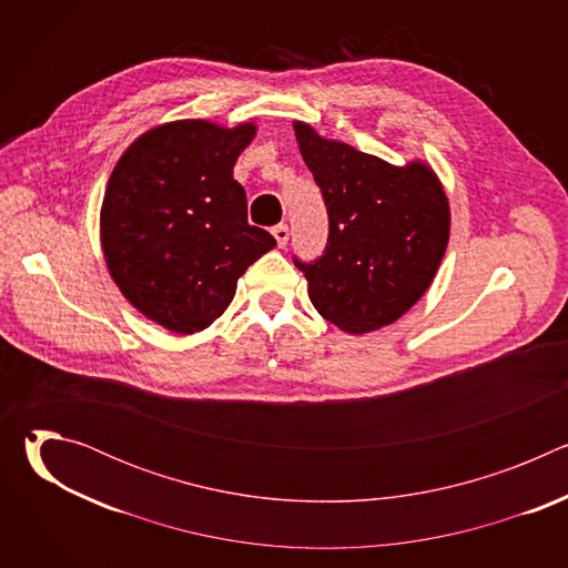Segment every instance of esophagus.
Wrapping results in <instances>:
<instances>
[{
  "instance_id": "1",
  "label": "esophagus",
  "mask_w": 568,
  "mask_h": 568,
  "mask_svg": "<svg viewBox=\"0 0 568 568\" xmlns=\"http://www.w3.org/2000/svg\"><path fill=\"white\" fill-rule=\"evenodd\" d=\"M272 233H274V237H276V242H278V247H285V245H287V240H290V226H287V224L274 226Z\"/></svg>"
}]
</instances>
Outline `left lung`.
<instances>
[{
	"label": "left lung",
	"mask_w": 568,
	"mask_h": 568,
	"mask_svg": "<svg viewBox=\"0 0 568 568\" xmlns=\"http://www.w3.org/2000/svg\"><path fill=\"white\" fill-rule=\"evenodd\" d=\"M294 132L328 209V245L307 278L316 312L351 335L397 321L429 290L449 242V200L425 161L393 166L303 121Z\"/></svg>",
	"instance_id": "obj_1"
}]
</instances>
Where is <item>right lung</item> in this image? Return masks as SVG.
Masks as SVG:
<instances>
[{
    "instance_id": "right-lung-1",
    "label": "right lung",
    "mask_w": 568,
    "mask_h": 568,
    "mask_svg": "<svg viewBox=\"0 0 568 568\" xmlns=\"http://www.w3.org/2000/svg\"><path fill=\"white\" fill-rule=\"evenodd\" d=\"M254 123L184 119L143 132L116 161L101 206L103 256L150 321L193 335L229 307L237 278L276 240L247 222L233 166Z\"/></svg>"
}]
</instances>
